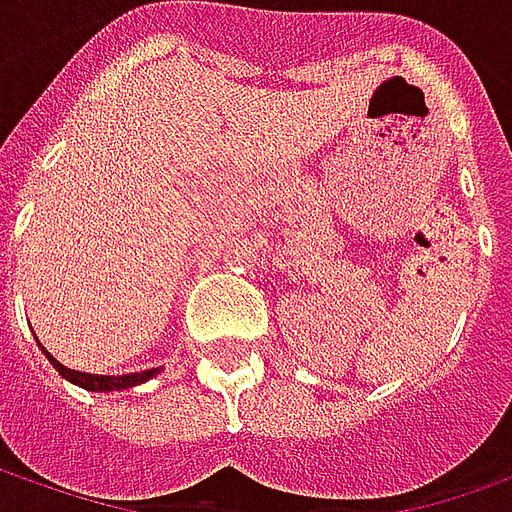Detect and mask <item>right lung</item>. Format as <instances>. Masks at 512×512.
I'll return each instance as SVG.
<instances>
[{"instance_id":"obj_1","label":"right lung","mask_w":512,"mask_h":512,"mask_svg":"<svg viewBox=\"0 0 512 512\" xmlns=\"http://www.w3.org/2000/svg\"><path fill=\"white\" fill-rule=\"evenodd\" d=\"M44 351V348H41ZM47 359L52 362V368L61 373L63 379H69L72 384H80L83 390H91V393H111V390H128V387H136V384L147 382V379H153L158 368L142 370V373H122V376H100V373H83V370H72L61 365L58 359L52 357L49 351H44Z\"/></svg>"}]
</instances>
